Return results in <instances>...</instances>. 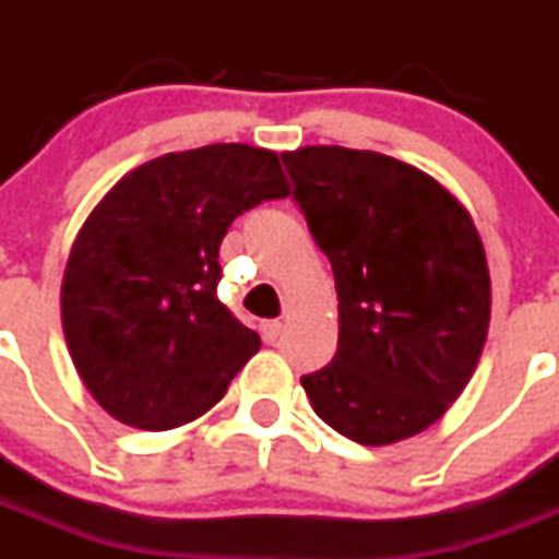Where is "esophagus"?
<instances>
[{"mask_svg":"<svg viewBox=\"0 0 559 559\" xmlns=\"http://www.w3.org/2000/svg\"><path fill=\"white\" fill-rule=\"evenodd\" d=\"M260 333H263V338L269 341V344H274L280 335H283V322H276V319H269V322L260 324Z\"/></svg>","mask_w":559,"mask_h":559,"instance_id":"1","label":"esophagus"}]
</instances>
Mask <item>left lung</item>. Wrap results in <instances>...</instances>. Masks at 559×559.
Masks as SVG:
<instances>
[{
    "instance_id": "obj_1",
    "label": "left lung",
    "mask_w": 559,
    "mask_h": 559,
    "mask_svg": "<svg viewBox=\"0 0 559 559\" xmlns=\"http://www.w3.org/2000/svg\"><path fill=\"white\" fill-rule=\"evenodd\" d=\"M283 162L338 290V349L302 378L310 406L360 445L426 431L464 392L490 328L473 218L428 173L383 153L310 145Z\"/></svg>"
}]
</instances>
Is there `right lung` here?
Segmentation results:
<instances>
[{
	"instance_id": "1",
	"label": "right lung",
	"mask_w": 559,
	"mask_h": 559,
	"mask_svg": "<svg viewBox=\"0 0 559 559\" xmlns=\"http://www.w3.org/2000/svg\"><path fill=\"white\" fill-rule=\"evenodd\" d=\"M274 151L204 145L122 176L69 251L61 322L83 386L126 426L167 431L210 412L260 335L218 302L237 215L285 199Z\"/></svg>"
}]
</instances>
